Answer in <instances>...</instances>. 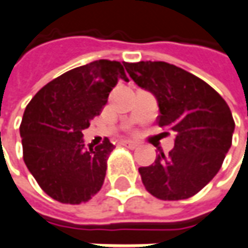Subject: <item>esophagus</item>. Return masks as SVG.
<instances>
[{
    "mask_svg": "<svg viewBox=\"0 0 248 248\" xmlns=\"http://www.w3.org/2000/svg\"><path fill=\"white\" fill-rule=\"evenodd\" d=\"M121 144L124 147H127V148H131V150H134V148H136V147L139 146V143H136V141L134 140H123L121 141Z\"/></svg>",
    "mask_w": 248,
    "mask_h": 248,
    "instance_id": "34e87169",
    "label": "esophagus"
}]
</instances>
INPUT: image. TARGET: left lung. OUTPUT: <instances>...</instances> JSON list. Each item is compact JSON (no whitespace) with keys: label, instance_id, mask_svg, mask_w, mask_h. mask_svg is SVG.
Instances as JSON below:
<instances>
[{"label":"left lung","instance_id":"1","mask_svg":"<svg viewBox=\"0 0 248 248\" xmlns=\"http://www.w3.org/2000/svg\"><path fill=\"white\" fill-rule=\"evenodd\" d=\"M134 82L151 92L159 107L158 124L175 136L174 148L140 167L143 185L165 201L199 193L218 173L232 144L235 121L224 98L206 82L166 62L127 63Z\"/></svg>","mask_w":248,"mask_h":248}]
</instances>
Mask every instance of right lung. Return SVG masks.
<instances>
[{
  "instance_id": "obj_1",
  "label": "right lung",
  "mask_w": 248,
  "mask_h": 248,
  "mask_svg": "<svg viewBox=\"0 0 248 248\" xmlns=\"http://www.w3.org/2000/svg\"><path fill=\"white\" fill-rule=\"evenodd\" d=\"M127 63L100 59L70 70L42 88L24 110L23 158L36 182L63 204L86 202L100 192L114 146L83 144L82 131L101 113Z\"/></svg>"
}]
</instances>
